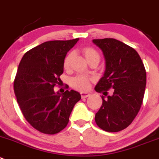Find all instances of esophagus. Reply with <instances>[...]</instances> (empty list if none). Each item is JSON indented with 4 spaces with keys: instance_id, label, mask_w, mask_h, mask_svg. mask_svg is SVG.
Returning a JSON list of instances; mask_svg holds the SVG:
<instances>
[{
    "instance_id": "1",
    "label": "esophagus",
    "mask_w": 159,
    "mask_h": 159,
    "mask_svg": "<svg viewBox=\"0 0 159 159\" xmlns=\"http://www.w3.org/2000/svg\"><path fill=\"white\" fill-rule=\"evenodd\" d=\"M90 95V93H88V92H81V97H82L83 98H87V97H89Z\"/></svg>"
}]
</instances>
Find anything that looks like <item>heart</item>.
Segmentation results:
<instances>
[{"mask_svg":"<svg viewBox=\"0 0 159 159\" xmlns=\"http://www.w3.org/2000/svg\"><path fill=\"white\" fill-rule=\"evenodd\" d=\"M83 53L85 56L86 59L87 61H90L91 60L96 59L99 61L100 60V54L98 51L92 48H84L83 49ZM73 57V53L69 52L65 58L64 61H63V66L66 69H68L70 66L71 61ZM89 84H90V79L86 75H79L73 77L71 80V85L73 88L79 90H87L89 88Z\"/></svg>","mask_w":159,"mask_h":159,"instance_id":"heart-1","label":"heart"}]
</instances>
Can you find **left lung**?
Masks as SVG:
<instances>
[{"mask_svg":"<svg viewBox=\"0 0 159 159\" xmlns=\"http://www.w3.org/2000/svg\"><path fill=\"white\" fill-rule=\"evenodd\" d=\"M105 60L104 75L95 87L102 92V105L95 122L107 132L126 129L137 116L143 102L146 71L138 53L126 43L112 38L93 40ZM113 89L111 95L107 90Z\"/></svg>","mask_w":159,"mask_h":159,"instance_id":"left-lung-1","label":"left lung"}]
</instances>
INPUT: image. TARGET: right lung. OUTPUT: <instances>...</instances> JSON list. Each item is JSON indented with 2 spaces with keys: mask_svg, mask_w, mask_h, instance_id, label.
<instances>
[{
  "mask_svg": "<svg viewBox=\"0 0 159 159\" xmlns=\"http://www.w3.org/2000/svg\"><path fill=\"white\" fill-rule=\"evenodd\" d=\"M79 38L47 41L27 51L19 65L14 90L29 123L40 132L55 134L62 130L81 95L75 90L54 92L64 72L67 52Z\"/></svg>",
  "mask_w": 159,
  "mask_h": 159,
  "instance_id": "obj_1",
  "label": "right lung"
}]
</instances>
